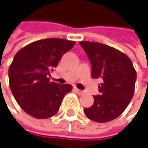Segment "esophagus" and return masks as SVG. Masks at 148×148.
Masks as SVG:
<instances>
[{
    "label": "esophagus",
    "instance_id": "1",
    "mask_svg": "<svg viewBox=\"0 0 148 148\" xmlns=\"http://www.w3.org/2000/svg\"><path fill=\"white\" fill-rule=\"evenodd\" d=\"M75 91H76V92H77V93H78L79 95H82V94L84 93V92H83L82 90H81V89H78L77 88H75Z\"/></svg>",
    "mask_w": 148,
    "mask_h": 148
}]
</instances>
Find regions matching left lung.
<instances>
[{"label": "left lung", "instance_id": "1", "mask_svg": "<svg viewBox=\"0 0 148 148\" xmlns=\"http://www.w3.org/2000/svg\"><path fill=\"white\" fill-rule=\"evenodd\" d=\"M80 45L90 60L92 77L103 81L98 86L100 95L94 97V104L84 113L95 122L111 121L124 112L133 97L136 70L127 55L111 46L89 41Z\"/></svg>", "mask_w": 148, "mask_h": 148}]
</instances>
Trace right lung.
<instances>
[{
    "label": "right lung",
    "instance_id": "obj_1",
    "mask_svg": "<svg viewBox=\"0 0 148 148\" xmlns=\"http://www.w3.org/2000/svg\"><path fill=\"white\" fill-rule=\"evenodd\" d=\"M75 41L45 38L19 50L8 68L9 87L19 106L29 115L45 119L55 115L73 87L50 82V73Z\"/></svg>",
    "mask_w": 148,
    "mask_h": 148
}]
</instances>
